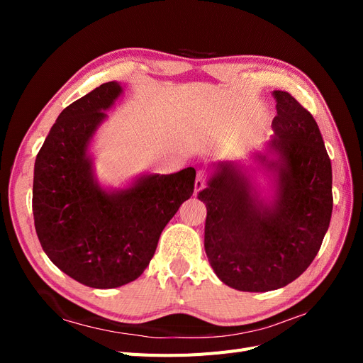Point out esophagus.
Wrapping results in <instances>:
<instances>
[{"mask_svg":"<svg viewBox=\"0 0 363 363\" xmlns=\"http://www.w3.org/2000/svg\"><path fill=\"white\" fill-rule=\"evenodd\" d=\"M206 180H207V175L203 172V171H200L199 174H196V180H195V194L199 192V191H201L204 186H206Z\"/></svg>","mask_w":363,"mask_h":363,"instance_id":"esophagus-1","label":"esophagus"}]
</instances>
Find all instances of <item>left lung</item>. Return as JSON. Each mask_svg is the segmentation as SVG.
I'll return each mask as SVG.
<instances>
[{
	"label": "left lung",
	"instance_id": "obj_1",
	"mask_svg": "<svg viewBox=\"0 0 363 363\" xmlns=\"http://www.w3.org/2000/svg\"><path fill=\"white\" fill-rule=\"evenodd\" d=\"M277 115L269 148L279 162L257 160L279 172V199L265 206L235 167L219 164L199 200L207 207L204 250L227 286L267 292L286 286L309 268L330 224L332 163L309 111L274 91Z\"/></svg>",
	"mask_w": 363,
	"mask_h": 363
}]
</instances>
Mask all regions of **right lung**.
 I'll use <instances>...</instances> for the list:
<instances>
[{
  "mask_svg": "<svg viewBox=\"0 0 363 363\" xmlns=\"http://www.w3.org/2000/svg\"><path fill=\"white\" fill-rule=\"evenodd\" d=\"M121 94L108 82L59 115L40 147L33 179V216L50 260L86 286L111 289L148 267L162 230L191 199L195 169L148 175L116 194L100 189L87 144Z\"/></svg>",
  "mask_w": 363,
  "mask_h": 363,
  "instance_id": "obj_1",
  "label": "right lung"
}]
</instances>
